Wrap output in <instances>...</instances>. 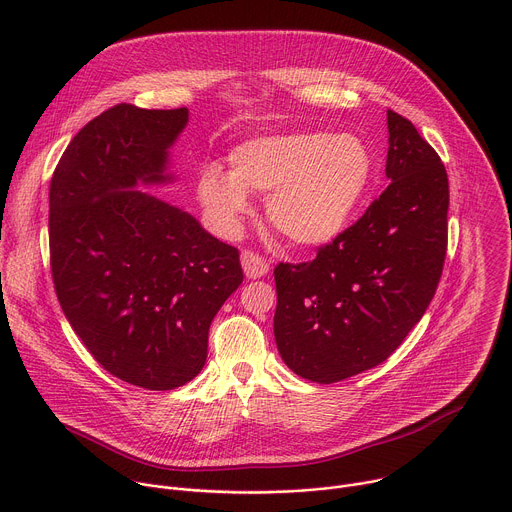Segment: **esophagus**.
<instances>
[{
    "label": "esophagus",
    "mask_w": 512,
    "mask_h": 512,
    "mask_svg": "<svg viewBox=\"0 0 512 512\" xmlns=\"http://www.w3.org/2000/svg\"><path fill=\"white\" fill-rule=\"evenodd\" d=\"M241 265H243V271L249 279H259V277L267 275V271H269L267 261L261 255L249 251V249H245L241 253Z\"/></svg>",
    "instance_id": "obj_1"
}]
</instances>
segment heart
<instances>
[{"mask_svg": "<svg viewBox=\"0 0 512 512\" xmlns=\"http://www.w3.org/2000/svg\"><path fill=\"white\" fill-rule=\"evenodd\" d=\"M369 145L354 133L291 131L253 137L218 166L198 172L200 204L223 231H237L249 212L247 194H267V216L289 243L322 247L352 221L373 182Z\"/></svg>", "mask_w": 512, "mask_h": 512, "instance_id": "1", "label": "heart"}]
</instances>
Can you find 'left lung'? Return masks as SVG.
<instances>
[{"mask_svg": "<svg viewBox=\"0 0 512 512\" xmlns=\"http://www.w3.org/2000/svg\"><path fill=\"white\" fill-rule=\"evenodd\" d=\"M383 194L314 261L273 271L287 367L330 385L387 360L425 314L448 249V174L415 125L387 111Z\"/></svg>", "mask_w": 512, "mask_h": 512, "instance_id": "8db88e82", "label": "left lung"}]
</instances>
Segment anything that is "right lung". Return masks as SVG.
I'll use <instances>...</instances> for the list:
<instances>
[{
	"instance_id": "obj_1",
	"label": "right lung",
	"mask_w": 512,
	"mask_h": 512,
	"mask_svg": "<svg viewBox=\"0 0 512 512\" xmlns=\"http://www.w3.org/2000/svg\"><path fill=\"white\" fill-rule=\"evenodd\" d=\"M188 109L115 105L64 150L50 182V267L60 308L113 377L170 391L204 367L208 328L241 285L239 251L137 186L174 180Z\"/></svg>"
}]
</instances>
